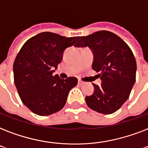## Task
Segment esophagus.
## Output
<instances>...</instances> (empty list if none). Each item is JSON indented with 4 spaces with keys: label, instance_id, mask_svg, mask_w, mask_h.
Segmentation results:
<instances>
[{
    "label": "esophagus",
    "instance_id": "1",
    "mask_svg": "<svg viewBox=\"0 0 148 148\" xmlns=\"http://www.w3.org/2000/svg\"><path fill=\"white\" fill-rule=\"evenodd\" d=\"M84 82L81 80H78V84L79 85H81V84H83Z\"/></svg>",
    "mask_w": 148,
    "mask_h": 148
}]
</instances>
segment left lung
Returning a JSON list of instances; mask_svg holds the SVG:
<instances>
[{"label":"left lung","instance_id":"8db88e82","mask_svg":"<svg viewBox=\"0 0 148 148\" xmlns=\"http://www.w3.org/2000/svg\"><path fill=\"white\" fill-rule=\"evenodd\" d=\"M74 46L91 50L92 69L100 72L101 84H93L94 93L85 97L88 106L104 114L117 111L128 99L135 83L137 64L131 48L121 38L107 31L81 37Z\"/></svg>","mask_w":148,"mask_h":148}]
</instances>
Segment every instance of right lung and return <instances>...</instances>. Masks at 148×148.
Wrapping results in <instances>:
<instances>
[{"label": "right lung", "instance_id": "1", "mask_svg": "<svg viewBox=\"0 0 148 148\" xmlns=\"http://www.w3.org/2000/svg\"><path fill=\"white\" fill-rule=\"evenodd\" d=\"M78 38L43 32L27 40L17 53L13 66L15 86L22 102L36 114L47 116L61 110L77 85L76 77L61 79L53 72L65 50Z\"/></svg>", "mask_w": 148, "mask_h": 148}]
</instances>
